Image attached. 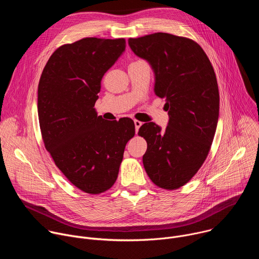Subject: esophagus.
<instances>
[{
	"instance_id": "obj_1",
	"label": "esophagus",
	"mask_w": 259,
	"mask_h": 259,
	"mask_svg": "<svg viewBox=\"0 0 259 259\" xmlns=\"http://www.w3.org/2000/svg\"><path fill=\"white\" fill-rule=\"evenodd\" d=\"M134 125H135V132L137 133L138 132V129L140 128V126L142 125V123L138 120H134Z\"/></svg>"
}]
</instances>
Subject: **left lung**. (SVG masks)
Listing matches in <instances>:
<instances>
[{"mask_svg": "<svg viewBox=\"0 0 259 259\" xmlns=\"http://www.w3.org/2000/svg\"><path fill=\"white\" fill-rule=\"evenodd\" d=\"M131 50L155 72V94L166 99L169 122L162 131L154 122L138 135L146 140L144 169L159 188L188 183L206 160L219 116V92L213 66L195 41L166 32L130 38Z\"/></svg>", "mask_w": 259, "mask_h": 259, "instance_id": "obj_1", "label": "left lung"}]
</instances>
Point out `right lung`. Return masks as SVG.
<instances>
[{
    "label": "right lung",
    "instance_id": "add662e5",
    "mask_svg": "<svg viewBox=\"0 0 259 259\" xmlns=\"http://www.w3.org/2000/svg\"><path fill=\"white\" fill-rule=\"evenodd\" d=\"M126 48L125 39L85 38L54 51L38 87V116L46 150L79 190L96 195L117 180L124 150L135 134L130 118L97 116L101 79Z\"/></svg>",
    "mask_w": 259,
    "mask_h": 259
}]
</instances>
